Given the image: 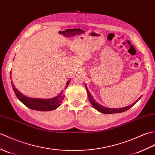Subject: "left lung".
<instances>
[{
    "instance_id": "1",
    "label": "left lung",
    "mask_w": 155,
    "mask_h": 155,
    "mask_svg": "<svg viewBox=\"0 0 155 155\" xmlns=\"http://www.w3.org/2000/svg\"><path fill=\"white\" fill-rule=\"evenodd\" d=\"M86 89V91H87V94H88V99L90 100V102H91V104L92 105V106L94 107V108L98 110V111L103 114H116V113H121V112H124L125 111H127V110H129V108H131L132 106H134L135 104L139 101V100L141 99V96L139 97V98L136 100V101L131 104V105L127 106L126 107H121V108H108V107H104L103 106H102L101 104H99L98 103H97L96 102V100L93 98V96H92V94L90 93V92L88 91V88L86 87V84L85 86Z\"/></svg>"
}]
</instances>
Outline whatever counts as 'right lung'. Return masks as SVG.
Wrapping results in <instances>:
<instances>
[{
    "instance_id": "obj_1",
    "label": "right lung",
    "mask_w": 155,
    "mask_h": 155,
    "mask_svg": "<svg viewBox=\"0 0 155 155\" xmlns=\"http://www.w3.org/2000/svg\"><path fill=\"white\" fill-rule=\"evenodd\" d=\"M11 73H12L10 72V78L12 79ZM70 81L71 79H69V80L67 81L65 86V88L68 87V85L69 84ZM11 84L13 91L14 93H15L18 99L21 103H23L25 106L31 110L41 111L54 110L60 106L61 103L62 102L64 97L63 94V91H61L58 95L52 98L41 99L30 98V97H28L24 95L22 93H21L15 87V86L13 84L12 81H11Z\"/></svg>"
}]
</instances>
